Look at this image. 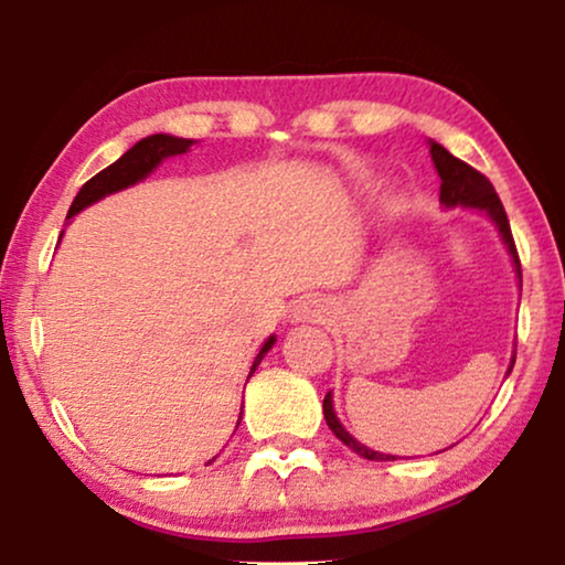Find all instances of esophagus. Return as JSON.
Wrapping results in <instances>:
<instances>
[{
    "instance_id": "1",
    "label": "esophagus",
    "mask_w": 565,
    "mask_h": 565,
    "mask_svg": "<svg viewBox=\"0 0 565 565\" xmlns=\"http://www.w3.org/2000/svg\"><path fill=\"white\" fill-rule=\"evenodd\" d=\"M327 313V306L319 298H306L296 306V319L298 321H321Z\"/></svg>"
}]
</instances>
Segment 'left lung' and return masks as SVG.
<instances>
[{
    "label": "left lung",
    "mask_w": 565,
    "mask_h": 565,
    "mask_svg": "<svg viewBox=\"0 0 565 565\" xmlns=\"http://www.w3.org/2000/svg\"><path fill=\"white\" fill-rule=\"evenodd\" d=\"M429 153H431V161H435L437 167V174L443 184H439V203L445 207H455V205H466V207H476V211H483L489 218L497 223L501 238H504L509 254H512L514 259V267H516V277H520L522 282V265H520V254H516V246H514V236H512V228H509V218H507V211L504 205H501V200L497 195V190H493V184L489 182V177L478 172L466 161H460L458 157H452L450 151L445 149V146H439L431 141L429 143ZM514 362L509 365V373H512ZM323 419H327L329 429L334 431V435L342 439L347 447H352L354 452L362 455V458L367 460H396L393 455H383V452H375L365 447L362 443H358L350 431L342 427V422L337 419L334 414V401H331V393H327V398H323Z\"/></svg>",
    "instance_id": "left-lung-1"
}]
</instances>
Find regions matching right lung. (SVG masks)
Listing matches in <instances>:
<instances>
[{
	"label": "right lung",
	"mask_w": 565,
	"mask_h": 565,
	"mask_svg": "<svg viewBox=\"0 0 565 565\" xmlns=\"http://www.w3.org/2000/svg\"><path fill=\"white\" fill-rule=\"evenodd\" d=\"M190 146H192L190 138H177V136H167V134H157V136L143 138V141H138L134 149H128L126 153H122V157L115 161V164L103 169V172L92 177L89 182H84V188L76 192L74 203H72V207H68V218H72V215H76L79 211H84L87 205L97 203V200H103L105 195H113V192L126 190V188H130V184L141 182L146 174H151L153 169L159 167L161 159L177 157V153H188ZM273 344H275V337H269L265 347L259 350L257 358H254L252 373L257 370L262 358H265ZM238 422H242V419H238ZM236 427H238V424H236Z\"/></svg>",
	"instance_id": "add662e5"
}]
</instances>
